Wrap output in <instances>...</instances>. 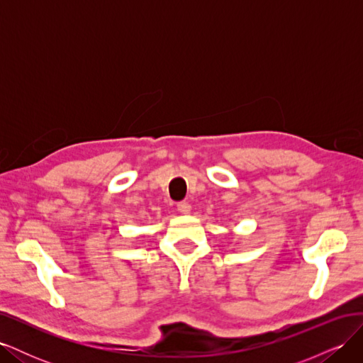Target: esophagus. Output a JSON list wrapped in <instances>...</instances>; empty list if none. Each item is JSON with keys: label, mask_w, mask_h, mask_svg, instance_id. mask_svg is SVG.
<instances>
[{"label": "esophagus", "mask_w": 363, "mask_h": 363, "mask_svg": "<svg viewBox=\"0 0 363 363\" xmlns=\"http://www.w3.org/2000/svg\"><path fill=\"white\" fill-rule=\"evenodd\" d=\"M191 204L188 203V201H182V203H179L177 204V211L180 212V213H183V215H189L191 213Z\"/></svg>", "instance_id": "esophagus-1"}]
</instances>
